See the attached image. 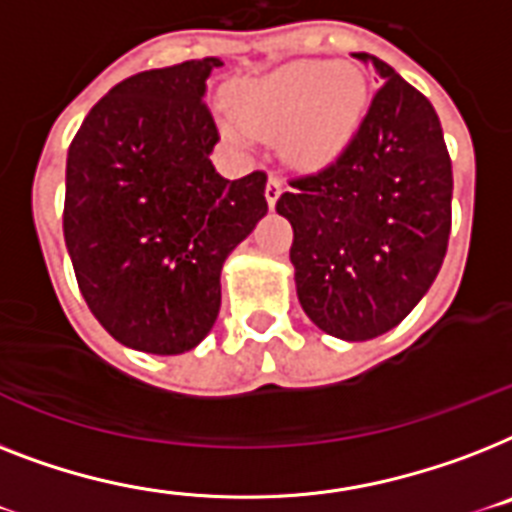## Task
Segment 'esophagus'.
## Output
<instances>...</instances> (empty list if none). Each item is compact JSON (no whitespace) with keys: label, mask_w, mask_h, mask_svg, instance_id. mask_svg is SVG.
Returning <instances> with one entry per match:
<instances>
[{"label":"esophagus","mask_w":512,"mask_h":512,"mask_svg":"<svg viewBox=\"0 0 512 512\" xmlns=\"http://www.w3.org/2000/svg\"><path fill=\"white\" fill-rule=\"evenodd\" d=\"M281 191H284V186H281V181H278L276 176L268 178V184H265V202H268V207L273 210L278 202V197H281Z\"/></svg>","instance_id":"obj_1"}]
</instances>
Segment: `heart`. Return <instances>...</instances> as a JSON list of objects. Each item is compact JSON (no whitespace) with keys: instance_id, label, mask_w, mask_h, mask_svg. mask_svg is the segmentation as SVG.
I'll list each match as a JSON object with an SVG mask.
<instances>
[{"instance_id":"1","label":"heart","mask_w":512,"mask_h":512,"mask_svg":"<svg viewBox=\"0 0 512 512\" xmlns=\"http://www.w3.org/2000/svg\"><path fill=\"white\" fill-rule=\"evenodd\" d=\"M368 86L360 70L326 60L292 62L263 78L239 83L231 94L236 118L228 134L284 139L294 165L321 168L342 152L363 120Z\"/></svg>"}]
</instances>
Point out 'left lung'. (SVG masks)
<instances>
[{
  "label": "left lung",
  "mask_w": 512,
  "mask_h": 512,
  "mask_svg": "<svg viewBox=\"0 0 512 512\" xmlns=\"http://www.w3.org/2000/svg\"><path fill=\"white\" fill-rule=\"evenodd\" d=\"M381 86L350 144L276 202L302 310L347 342L386 334L434 284L452 228V162L421 91L373 54Z\"/></svg>",
  "instance_id": "8db88e82"
}]
</instances>
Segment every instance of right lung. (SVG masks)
<instances>
[{
	"label": "right lung",
	"mask_w": 512,
	"mask_h": 512,
	"mask_svg": "<svg viewBox=\"0 0 512 512\" xmlns=\"http://www.w3.org/2000/svg\"><path fill=\"white\" fill-rule=\"evenodd\" d=\"M218 57L144 70L91 107L68 149L62 234L78 289L131 350H194L220 310V270L268 213L265 176L228 181L205 102Z\"/></svg>",
	"instance_id": "right-lung-1"
}]
</instances>
